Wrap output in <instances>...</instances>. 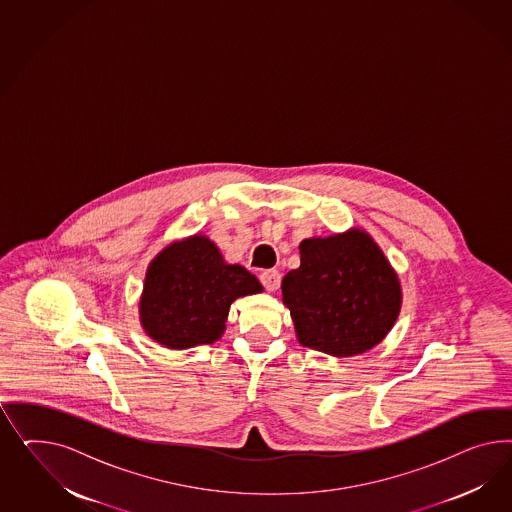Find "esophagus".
Returning a JSON list of instances; mask_svg holds the SVG:
<instances>
[{"mask_svg": "<svg viewBox=\"0 0 512 512\" xmlns=\"http://www.w3.org/2000/svg\"><path fill=\"white\" fill-rule=\"evenodd\" d=\"M261 283L268 293H274V291H278L279 283H281V274L278 270H264L261 274Z\"/></svg>", "mask_w": 512, "mask_h": 512, "instance_id": "esophagus-1", "label": "esophagus"}]
</instances>
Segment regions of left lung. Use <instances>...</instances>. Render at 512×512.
I'll return each instance as SVG.
<instances>
[{
  "label": "left lung",
  "instance_id": "obj_1",
  "mask_svg": "<svg viewBox=\"0 0 512 512\" xmlns=\"http://www.w3.org/2000/svg\"><path fill=\"white\" fill-rule=\"evenodd\" d=\"M296 340L330 357H357L387 338L402 285L372 234L353 227L300 242V266L281 281Z\"/></svg>",
  "mask_w": 512,
  "mask_h": 512
}]
</instances>
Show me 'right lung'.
I'll use <instances>...</instances> for the list:
<instances>
[{"label": "right lung", "instance_id": "right-lung-1", "mask_svg": "<svg viewBox=\"0 0 512 512\" xmlns=\"http://www.w3.org/2000/svg\"><path fill=\"white\" fill-rule=\"evenodd\" d=\"M263 293L240 264L225 263L216 244L193 234L161 249L146 268L139 300L142 330L155 343L184 351L219 340L236 298Z\"/></svg>", "mask_w": 512, "mask_h": 512}]
</instances>
